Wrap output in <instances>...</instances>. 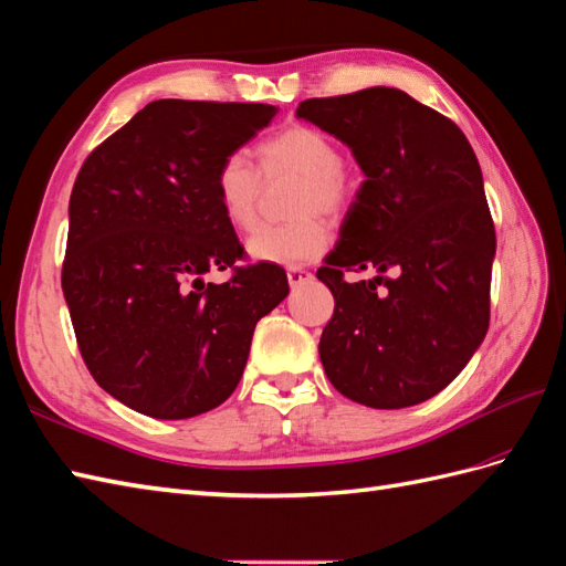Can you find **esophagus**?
I'll list each match as a JSON object with an SVG mask.
<instances>
[{"instance_id":"34e87169","label":"esophagus","mask_w":566,"mask_h":566,"mask_svg":"<svg viewBox=\"0 0 566 566\" xmlns=\"http://www.w3.org/2000/svg\"><path fill=\"white\" fill-rule=\"evenodd\" d=\"M307 281H312V271L300 269V266L287 269V283H291L293 287H297V285H302V283H307Z\"/></svg>"}]
</instances>
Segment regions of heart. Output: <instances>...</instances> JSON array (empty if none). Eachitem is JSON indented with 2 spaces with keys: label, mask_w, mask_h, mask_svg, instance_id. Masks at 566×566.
I'll list each match as a JSON object with an SVG mask.
<instances>
[{
  "label": "heart",
  "mask_w": 566,
  "mask_h": 566,
  "mask_svg": "<svg viewBox=\"0 0 566 566\" xmlns=\"http://www.w3.org/2000/svg\"><path fill=\"white\" fill-rule=\"evenodd\" d=\"M261 175L291 172L300 177L291 223L266 226L247 242L254 261L295 269L319 259L331 244V226L319 214L340 216L350 203V179L343 168L338 144L307 124H295L256 146ZM213 195L223 218L235 230L259 223L261 177L242 154H230L216 168Z\"/></svg>",
  "instance_id": "1"
}]
</instances>
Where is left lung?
I'll use <instances>...</instances> for the list:
<instances>
[{
	"label": "left lung",
	"instance_id": "obj_1",
	"mask_svg": "<svg viewBox=\"0 0 566 566\" xmlns=\"http://www.w3.org/2000/svg\"><path fill=\"white\" fill-rule=\"evenodd\" d=\"M297 117L346 144L367 177L316 271L336 300L319 340L326 377L369 408L422 403L490 326L497 238L478 158L457 124L398 88L310 98ZM365 268L395 275L342 279Z\"/></svg>",
	"mask_w": 566,
	"mask_h": 566
}]
</instances>
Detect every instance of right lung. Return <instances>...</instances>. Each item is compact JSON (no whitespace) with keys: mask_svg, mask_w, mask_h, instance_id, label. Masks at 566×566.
<instances>
[{"mask_svg":"<svg viewBox=\"0 0 566 566\" xmlns=\"http://www.w3.org/2000/svg\"><path fill=\"white\" fill-rule=\"evenodd\" d=\"M264 103L154 101L93 150L69 199L62 291L81 357L109 396L185 420L235 391L254 326L287 291L273 264H244L213 175L269 127ZM230 268L226 284L202 273Z\"/></svg>","mask_w":566,"mask_h":566,"instance_id":"add662e5","label":"right lung"}]
</instances>
